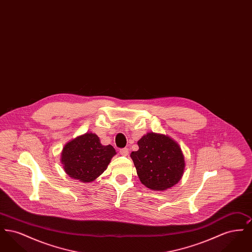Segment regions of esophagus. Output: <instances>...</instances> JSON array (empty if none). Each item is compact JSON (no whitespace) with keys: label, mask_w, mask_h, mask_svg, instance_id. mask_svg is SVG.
<instances>
[{"label":"esophagus","mask_w":252,"mask_h":252,"mask_svg":"<svg viewBox=\"0 0 252 252\" xmlns=\"http://www.w3.org/2000/svg\"><path fill=\"white\" fill-rule=\"evenodd\" d=\"M119 152H120V154L122 156H127L128 153H129V149H128V148H122V149H120Z\"/></svg>","instance_id":"esophagus-1"}]
</instances>
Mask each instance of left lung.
Wrapping results in <instances>:
<instances>
[{"mask_svg": "<svg viewBox=\"0 0 252 252\" xmlns=\"http://www.w3.org/2000/svg\"><path fill=\"white\" fill-rule=\"evenodd\" d=\"M130 158L140 181L153 191H165L182 178L185 159L180 144L164 134L148 132L138 141Z\"/></svg>", "mask_w": 252, "mask_h": 252, "instance_id": "left-lung-1", "label": "left lung"}]
</instances>
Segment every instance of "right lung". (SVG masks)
Here are the masks:
<instances>
[{"label":"right lung","mask_w":252,"mask_h":252,"mask_svg":"<svg viewBox=\"0 0 252 252\" xmlns=\"http://www.w3.org/2000/svg\"><path fill=\"white\" fill-rule=\"evenodd\" d=\"M114 155L112 145H103L95 133L87 132L64 145L60 162L70 178L89 183L104 173Z\"/></svg>","instance_id":"add662e5"}]
</instances>
